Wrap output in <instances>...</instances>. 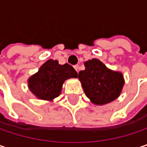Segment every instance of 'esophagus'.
I'll list each match as a JSON object with an SVG mask.
<instances>
[{"mask_svg":"<svg viewBox=\"0 0 147 147\" xmlns=\"http://www.w3.org/2000/svg\"><path fill=\"white\" fill-rule=\"evenodd\" d=\"M74 68H75V70L76 71V72L78 73V72H79V70H80V67H79V65H74Z\"/></svg>","mask_w":147,"mask_h":147,"instance_id":"obj_1","label":"esophagus"}]
</instances>
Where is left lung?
I'll return each instance as SVG.
<instances>
[{
  "label": "left lung",
  "mask_w": 147,
  "mask_h": 147,
  "mask_svg": "<svg viewBox=\"0 0 147 147\" xmlns=\"http://www.w3.org/2000/svg\"><path fill=\"white\" fill-rule=\"evenodd\" d=\"M85 70L78 74L87 97L93 103L102 105L116 99L124 86L122 74L113 71L100 60L92 59L84 63Z\"/></svg>",
  "instance_id": "obj_1"
}]
</instances>
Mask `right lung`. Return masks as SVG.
Listing matches in <instances>:
<instances>
[{
    "label": "right lung",
    "instance_id": "obj_1",
    "mask_svg": "<svg viewBox=\"0 0 147 147\" xmlns=\"http://www.w3.org/2000/svg\"><path fill=\"white\" fill-rule=\"evenodd\" d=\"M76 76L77 72L69 64L59 65L57 60H49L38 73L30 77L28 87L38 98L52 100L60 95L62 84L66 79Z\"/></svg>",
    "mask_w": 147,
    "mask_h": 147
}]
</instances>
